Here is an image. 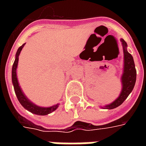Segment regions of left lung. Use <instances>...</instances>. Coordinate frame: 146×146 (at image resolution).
I'll use <instances>...</instances> for the list:
<instances>
[{
  "instance_id": "left-lung-1",
  "label": "left lung",
  "mask_w": 146,
  "mask_h": 146,
  "mask_svg": "<svg viewBox=\"0 0 146 146\" xmlns=\"http://www.w3.org/2000/svg\"><path fill=\"white\" fill-rule=\"evenodd\" d=\"M122 43L123 51V72L121 76V83H122V90L119 94V97L116 100L113 102L110 105L105 106V109L112 110L118 107L122 104L128 95L131 94L132 90L134 88L136 81V70H135V62L132 55L127 50V44L123 39H120Z\"/></svg>"
}]
</instances>
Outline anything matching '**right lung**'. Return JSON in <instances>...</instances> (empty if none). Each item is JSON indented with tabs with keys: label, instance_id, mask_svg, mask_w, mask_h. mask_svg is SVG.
I'll use <instances>...</instances> for the list:
<instances>
[{
	"label": "right lung",
	"instance_id": "obj_1",
	"mask_svg": "<svg viewBox=\"0 0 146 146\" xmlns=\"http://www.w3.org/2000/svg\"><path fill=\"white\" fill-rule=\"evenodd\" d=\"M25 44L22 45L21 47L18 48V51L15 54V59L14 63L12 66V71H11V80H12V84L14 86V90L15 92V95L17 96V98L19 102H20V104L23 106L26 110L30 111V113H33V114H36V115H40V116H45L48 115L49 113L54 112V110H56L59 104H56L51 106V107H40L36 106L32 102H30L26 95H24L23 92L22 91L20 86L19 84V81L17 79V74H16V69L18 66V62H19V56L20 54V52L22 49L24 47Z\"/></svg>",
	"mask_w": 146,
	"mask_h": 146
}]
</instances>
